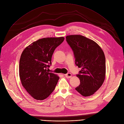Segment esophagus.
<instances>
[{
	"instance_id": "1",
	"label": "esophagus",
	"mask_w": 124,
	"mask_h": 124,
	"mask_svg": "<svg viewBox=\"0 0 124 124\" xmlns=\"http://www.w3.org/2000/svg\"><path fill=\"white\" fill-rule=\"evenodd\" d=\"M65 76L66 78H70L72 76V75L70 73H67V74H65Z\"/></svg>"
}]
</instances>
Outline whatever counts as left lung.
<instances>
[{"mask_svg": "<svg viewBox=\"0 0 124 124\" xmlns=\"http://www.w3.org/2000/svg\"><path fill=\"white\" fill-rule=\"evenodd\" d=\"M66 40L73 51L75 65L82 68L77 74L80 85L75 90L85 97L92 95L100 88L105 79L104 52L96 42L82 35H68Z\"/></svg>", "mask_w": 124, "mask_h": 124, "instance_id": "1", "label": "left lung"}]
</instances>
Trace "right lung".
<instances>
[{"label":"right lung","instance_id":"right-lung-1","mask_svg":"<svg viewBox=\"0 0 124 124\" xmlns=\"http://www.w3.org/2000/svg\"><path fill=\"white\" fill-rule=\"evenodd\" d=\"M63 37L39 39L26 47L21 54L19 75L22 85L33 98L46 99L54 90L59 78L49 72L52 57Z\"/></svg>","mask_w":124,"mask_h":124}]
</instances>
